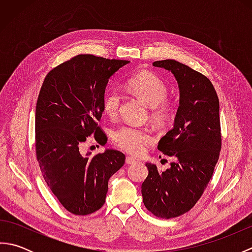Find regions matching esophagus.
Returning <instances> with one entry per match:
<instances>
[{
  "instance_id": "1",
  "label": "esophagus",
  "mask_w": 252,
  "mask_h": 252,
  "mask_svg": "<svg viewBox=\"0 0 252 252\" xmlns=\"http://www.w3.org/2000/svg\"><path fill=\"white\" fill-rule=\"evenodd\" d=\"M126 164H135V163H137V161H136V160H135L134 158L126 157Z\"/></svg>"
}]
</instances>
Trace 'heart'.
I'll use <instances>...</instances> for the list:
<instances>
[{"label": "heart", "mask_w": 252, "mask_h": 252, "mask_svg": "<svg viewBox=\"0 0 252 252\" xmlns=\"http://www.w3.org/2000/svg\"><path fill=\"white\" fill-rule=\"evenodd\" d=\"M127 88L152 107L154 119L162 121L168 117L170 105L167 100L168 87L161 79L151 72H141L127 81ZM122 96L117 90L107 91L103 99V109L109 117H116L119 112ZM115 145L133 156H141L146 147L154 141V136L146 129L132 126H123L112 134Z\"/></svg>", "instance_id": "1"}]
</instances>
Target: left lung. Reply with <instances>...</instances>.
<instances>
[{
    "instance_id": "obj_1",
    "label": "left lung",
    "mask_w": 252,
    "mask_h": 252,
    "mask_svg": "<svg viewBox=\"0 0 252 252\" xmlns=\"http://www.w3.org/2000/svg\"><path fill=\"white\" fill-rule=\"evenodd\" d=\"M153 66L173 74L180 104L173 127L158 144L159 151L174 162L165 171L146 163L142 196L147 210L171 219L195 206L213 174L221 151L220 104L210 80L200 72L173 60L155 62Z\"/></svg>"
}]
</instances>
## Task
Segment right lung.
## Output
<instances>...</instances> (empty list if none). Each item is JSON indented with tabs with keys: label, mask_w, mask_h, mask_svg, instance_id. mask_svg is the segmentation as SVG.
Returning a JSON list of instances; mask_svg holds the SVG:
<instances>
[{
	"label": "right lung",
	"mask_w": 252,
	"mask_h": 252,
	"mask_svg": "<svg viewBox=\"0 0 252 252\" xmlns=\"http://www.w3.org/2000/svg\"><path fill=\"white\" fill-rule=\"evenodd\" d=\"M129 61L78 55L53 69L42 84L35 108V153L41 172L63 208L77 216L103 207L108 181L126 156L116 149L91 156L80 152L94 134L107 137L97 126L109 79Z\"/></svg>",
	"instance_id": "1"
}]
</instances>
